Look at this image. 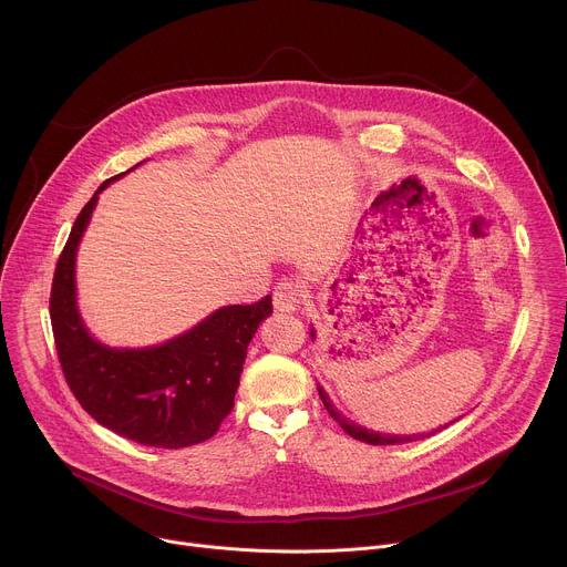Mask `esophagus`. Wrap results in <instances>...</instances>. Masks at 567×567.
<instances>
[{
  "mask_svg": "<svg viewBox=\"0 0 567 567\" xmlns=\"http://www.w3.org/2000/svg\"><path fill=\"white\" fill-rule=\"evenodd\" d=\"M302 302V287L293 280H282L274 289L276 311H296Z\"/></svg>",
  "mask_w": 567,
  "mask_h": 567,
  "instance_id": "esophagus-1",
  "label": "esophagus"
}]
</instances>
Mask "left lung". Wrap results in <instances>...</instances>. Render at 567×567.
Masks as SVG:
<instances>
[{
  "label": "left lung",
  "mask_w": 567,
  "mask_h": 567,
  "mask_svg": "<svg viewBox=\"0 0 567 567\" xmlns=\"http://www.w3.org/2000/svg\"><path fill=\"white\" fill-rule=\"evenodd\" d=\"M309 334H311V341L316 339V330L311 328L309 330ZM318 394H320V399H322V406L328 409V413L341 424V429L350 435V437H354V440H361V442H365V444H374V446H385V444H406V442H413V440H422V437H429V435H435L437 431H442V429H446V426H451L453 422H457V420H453V422H449V424H444V426H440V429H433L431 433H417V435H388V433H379V431H372V429H365V426H361V424H357V422H352L350 417H346L334 403H332V399H330V394L326 392V388H322L320 383H318Z\"/></svg>",
  "instance_id": "obj_1"
}]
</instances>
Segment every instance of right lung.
Listing matches in <instances>:
<instances>
[{
    "label": "right lung",
    "mask_w": 567,
    "mask_h": 567,
    "mask_svg": "<svg viewBox=\"0 0 567 567\" xmlns=\"http://www.w3.org/2000/svg\"><path fill=\"white\" fill-rule=\"evenodd\" d=\"M123 175L101 184L80 210L58 260L51 287L55 350L71 392L101 426L143 446L184 449L213 437L230 413L247 348L274 311L271 296L219 307L158 346L101 343L78 309L75 256L99 195Z\"/></svg>",
    "instance_id": "obj_1"
}]
</instances>
